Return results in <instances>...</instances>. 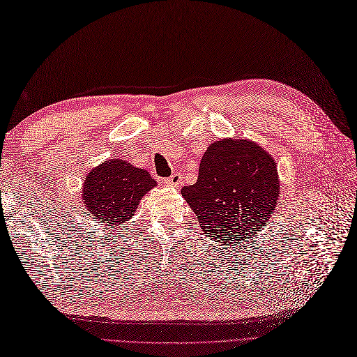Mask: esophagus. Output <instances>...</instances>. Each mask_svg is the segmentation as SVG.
I'll return each instance as SVG.
<instances>
[{
    "mask_svg": "<svg viewBox=\"0 0 357 357\" xmlns=\"http://www.w3.org/2000/svg\"><path fill=\"white\" fill-rule=\"evenodd\" d=\"M181 183H183V178H181V176L177 174V173L164 180V184H167V186H171V188H178Z\"/></svg>",
    "mask_w": 357,
    "mask_h": 357,
    "instance_id": "obj_1",
    "label": "esophagus"
}]
</instances>
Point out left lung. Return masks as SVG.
<instances>
[{
	"label": "left lung",
	"mask_w": 357,
	"mask_h": 357,
	"mask_svg": "<svg viewBox=\"0 0 357 357\" xmlns=\"http://www.w3.org/2000/svg\"><path fill=\"white\" fill-rule=\"evenodd\" d=\"M280 181L275 159L248 139H221L208 146L199 176L181 196L204 235L225 247L254 238L278 205Z\"/></svg>",
	"instance_id": "obj_1"
}]
</instances>
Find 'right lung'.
<instances>
[{
	"instance_id": "add662e5",
	"label": "right lung",
	"mask_w": 357,
	"mask_h": 357,
	"mask_svg": "<svg viewBox=\"0 0 357 357\" xmlns=\"http://www.w3.org/2000/svg\"><path fill=\"white\" fill-rule=\"evenodd\" d=\"M155 186L156 181L146 169L114 158L89 171L81 199L96 220L115 227L127 223L137 211L143 196Z\"/></svg>"
}]
</instances>
